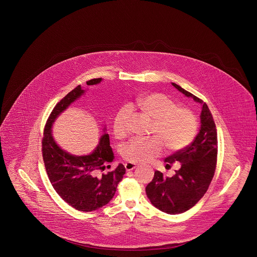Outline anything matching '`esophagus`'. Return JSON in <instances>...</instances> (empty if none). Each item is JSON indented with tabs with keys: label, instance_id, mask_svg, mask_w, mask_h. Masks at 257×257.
I'll use <instances>...</instances> for the list:
<instances>
[{
	"label": "esophagus",
	"instance_id": "obj_1",
	"mask_svg": "<svg viewBox=\"0 0 257 257\" xmlns=\"http://www.w3.org/2000/svg\"><path fill=\"white\" fill-rule=\"evenodd\" d=\"M138 166H139V165L133 164V163H126V164H125V168H126L127 171L134 170V169H136Z\"/></svg>",
	"mask_w": 257,
	"mask_h": 257
}]
</instances>
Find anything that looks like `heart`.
<instances>
[{
    "label": "heart",
    "instance_id": "heart-1",
    "mask_svg": "<svg viewBox=\"0 0 257 257\" xmlns=\"http://www.w3.org/2000/svg\"><path fill=\"white\" fill-rule=\"evenodd\" d=\"M131 109L152 118L151 133L155 139H133L121 149L124 159L130 163L143 164L163 152V145L169 151H178L192 142L197 131L195 115L184 107H177L174 101L161 92H150L139 96L131 103ZM127 107L121 108L113 119V134L122 138L126 133Z\"/></svg>",
    "mask_w": 257,
    "mask_h": 257
}]
</instances>
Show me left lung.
I'll return each instance as SVG.
<instances>
[{
    "label": "left lung",
    "instance_id": "obj_1",
    "mask_svg": "<svg viewBox=\"0 0 257 257\" xmlns=\"http://www.w3.org/2000/svg\"><path fill=\"white\" fill-rule=\"evenodd\" d=\"M179 92L202 105L201 126L193 143L165 159L166 166L181 164L172 177L155 171L154 178L146 188L151 204L168 214L183 213L205 195L214 176L217 160L215 122L207 105L181 86L172 83Z\"/></svg>",
    "mask_w": 257,
    "mask_h": 257
}]
</instances>
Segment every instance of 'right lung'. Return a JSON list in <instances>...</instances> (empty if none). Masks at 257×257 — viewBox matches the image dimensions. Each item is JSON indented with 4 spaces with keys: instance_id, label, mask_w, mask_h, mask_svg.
Segmentation results:
<instances>
[{
    "instance_id": "obj_1",
    "label": "right lung",
    "mask_w": 257,
    "mask_h": 257,
    "mask_svg": "<svg viewBox=\"0 0 257 257\" xmlns=\"http://www.w3.org/2000/svg\"><path fill=\"white\" fill-rule=\"evenodd\" d=\"M101 81L102 78H94L87 85ZM86 91L77 86L54 107L45 127L42 151L47 174L57 194L73 208L88 212L102 207L113 199L125 174V167L119 164L113 171L101 173L111 167L114 159L105 125L98 144L89 154H71L55 142L52 130L55 120Z\"/></svg>"
}]
</instances>
